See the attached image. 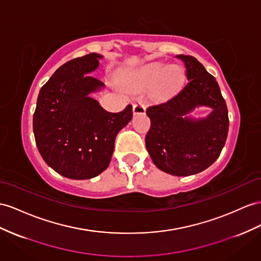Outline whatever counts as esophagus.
Returning <instances> with one entry per match:
<instances>
[{
    "label": "esophagus",
    "instance_id": "34e87169",
    "mask_svg": "<svg viewBox=\"0 0 261 261\" xmlns=\"http://www.w3.org/2000/svg\"><path fill=\"white\" fill-rule=\"evenodd\" d=\"M132 110H133V113H135V115H138V113H144L145 112V106L142 102H137V103L133 105Z\"/></svg>",
    "mask_w": 261,
    "mask_h": 261
}]
</instances>
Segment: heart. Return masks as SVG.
<instances>
[{
	"instance_id": "b5f03b06",
	"label": "heart",
	"mask_w": 261,
	"mask_h": 261,
	"mask_svg": "<svg viewBox=\"0 0 261 261\" xmlns=\"http://www.w3.org/2000/svg\"><path fill=\"white\" fill-rule=\"evenodd\" d=\"M183 78L181 67L153 64L140 72L139 82L143 87L154 86L153 95L159 99H165L179 89L183 84Z\"/></svg>"
}]
</instances>
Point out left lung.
I'll list each match as a JSON object with an SVG mask.
<instances>
[{
	"label": "left lung",
	"instance_id": "obj_1",
	"mask_svg": "<svg viewBox=\"0 0 261 261\" xmlns=\"http://www.w3.org/2000/svg\"><path fill=\"white\" fill-rule=\"evenodd\" d=\"M184 63L189 83L168 101L150 106L151 126L145 145L153 163L161 171L189 176L216 161L228 135V110L215 77L195 57L177 55ZM210 106L206 118L188 117L196 106Z\"/></svg>",
	"mask_w": 261,
	"mask_h": 261
}]
</instances>
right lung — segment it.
I'll list each match as a JSON object with an SVG mask.
<instances>
[{
    "instance_id": "1",
    "label": "right lung",
    "mask_w": 261,
    "mask_h": 261,
    "mask_svg": "<svg viewBox=\"0 0 261 261\" xmlns=\"http://www.w3.org/2000/svg\"><path fill=\"white\" fill-rule=\"evenodd\" d=\"M99 54L62 65L39 90L33 117L35 142L44 161L71 179L92 178L109 166L118 132L132 119V106L108 112L89 93L105 86L87 73Z\"/></svg>"
}]
</instances>
